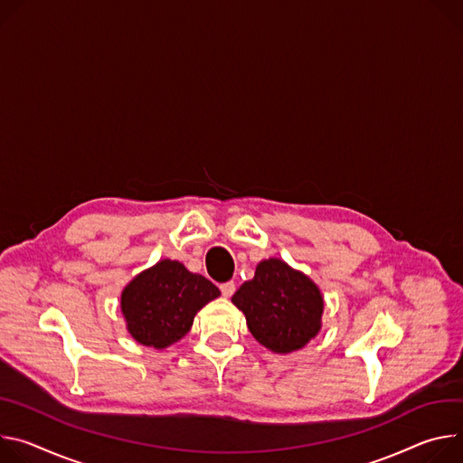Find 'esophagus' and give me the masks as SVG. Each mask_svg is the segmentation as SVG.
I'll return each instance as SVG.
<instances>
[{
    "instance_id": "obj_1",
    "label": "esophagus",
    "mask_w": 463,
    "mask_h": 463,
    "mask_svg": "<svg viewBox=\"0 0 463 463\" xmlns=\"http://www.w3.org/2000/svg\"><path fill=\"white\" fill-rule=\"evenodd\" d=\"M221 292L224 298H232L233 292H235V283L233 281H228V283H222L221 285Z\"/></svg>"
}]
</instances>
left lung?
I'll return each instance as SVG.
<instances>
[{
  "label": "left lung",
  "mask_w": 463,
  "mask_h": 463,
  "mask_svg": "<svg viewBox=\"0 0 463 463\" xmlns=\"http://www.w3.org/2000/svg\"><path fill=\"white\" fill-rule=\"evenodd\" d=\"M232 303L242 311L253 338L272 353L305 347L322 329L324 296L318 285L283 260H263Z\"/></svg>",
  "instance_id": "8db88e82"
}]
</instances>
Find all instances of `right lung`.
I'll use <instances>...</instances> for the list:
<instances>
[{
    "label": "right lung",
    "mask_w": 463,
    "mask_h": 463,
    "mask_svg": "<svg viewBox=\"0 0 463 463\" xmlns=\"http://www.w3.org/2000/svg\"><path fill=\"white\" fill-rule=\"evenodd\" d=\"M221 290L180 261L160 260L139 272L121 292V315L130 336L146 347L165 349L184 338L205 303Z\"/></svg>",
    "instance_id": "right-lung-1"
}]
</instances>
